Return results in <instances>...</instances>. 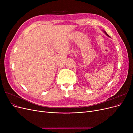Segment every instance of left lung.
Wrapping results in <instances>:
<instances>
[{
	"instance_id": "8db88e82",
	"label": "left lung",
	"mask_w": 133,
	"mask_h": 133,
	"mask_svg": "<svg viewBox=\"0 0 133 133\" xmlns=\"http://www.w3.org/2000/svg\"><path fill=\"white\" fill-rule=\"evenodd\" d=\"M103 31L104 32V33H105V34H106V35L108 36V37H109V35H108V34L106 33V31H104V30H103Z\"/></svg>"
}]
</instances>
